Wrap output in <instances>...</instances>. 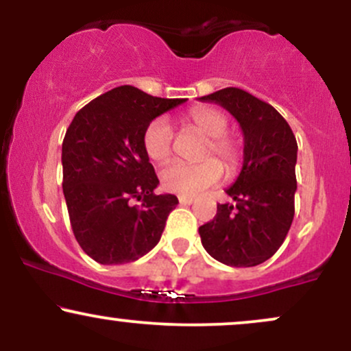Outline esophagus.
<instances>
[{
  "mask_svg": "<svg viewBox=\"0 0 351 351\" xmlns=\"http://www.w3.org/2000/svg\"><path fill=\"white\" fill-rule=\"evenodd\" d=\"M178 201H180V204H184V206H189V204H193V198H189V196H180L178 198Z\"/></svg>",
  "mask_w": 351,
  "mask_h": 351,
  "instance_id": "1",
  "label": "esophagus"
}]
</instances>
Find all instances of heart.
Wrapping results in <instances>:
<instances>
[{"instance_id":"heart-1","label":"heart","mask_w":351,"mask_h":351,"mask_svg":"<svg viewBox=\"0 0 351 351\" xmlns=\"http://www.w3.org/2000/svg\"><path fill=\"white\" fill-rule=\"evenodd\" d=\"M184 123L208 136L201 158L203 163H171L162 171V186L181 196H195L215 186L223 178V168L213 160L217 156L229 173H234L243 162V143L236 136L228 135L229 120L217 108L195 107L184 117ZM143 148L152 162L165 163L173 152V130L165 117L152 120L143 132ZM208 160H206V158Z\"/></svg>"}]
</instances>
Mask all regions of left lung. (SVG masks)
Instances as JSON below:
<instances>
[{"instance_id": "obj_1", "label": "left lung", "mask_w": 351, "mask_h": 351, "mask_svg": "<svg viewBox=\"0 0 351 351\" xmlns=\"http://www.w3.org/2000/svg\"><path fill=\"white\" fill-rule=\"evenodd\" d=\"M224 107L244 135L243 170L228 196L236 204H217L215 219L199 228L211 257L232 267H252L271 259L293 219L297 191V140L272 106L237 87L199 97Z\"/></svg>"}]
</instances>
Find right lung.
<instances>
[{
	"mask_svg": "<svg viewBox=\"0 0 351 351\" xmlns=\"http://www.w3.org/2000/svg\"><path fill=\"white\" fill-rule=\"evenodd\" d=\"M183 102L120 86L80 108L67 128L64 198L75 239L99 264L134 263L158 244L178 198L153 193L160 181L145 153L143 132ZM135 199L143 201L140 207Z\"/></svg>",
	"mask_w": 351,
	"mask_h": 351,
	"instance_id": "right-lung-1",
	"label": "right lung"
}]
</instances>
